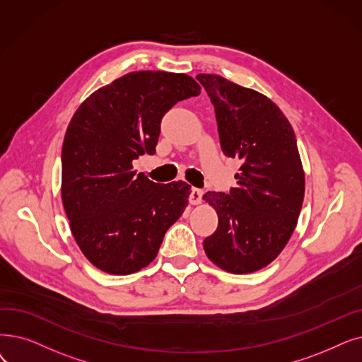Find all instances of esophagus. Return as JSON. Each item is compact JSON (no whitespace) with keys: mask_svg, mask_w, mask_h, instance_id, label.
<instances>
[{"mask_svg":"<svg viewBox=\"0 0 362 362\" xmlns=\"http://www.w3.org/2000/svg\"><path fill=\"white\" fill-rule=\"evenodd\" d=\"M202 199V191L198 189V187H192L191 189V195H189V201L191 204H194V206H197V204H199Z\"/></svg>","mask_w":362,"mask_h":362,"instance_id":"34e87169","label":"esophagus"}]
</instances>
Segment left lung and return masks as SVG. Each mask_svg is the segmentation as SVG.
Instances as JSON below:
<instances>
[{"instance_id":"left-lung-1","label":"left lung","mask_w":362,"mask_h":362,"mask_svg":"<svg viewBox=\"0 0 362 362\" xmlns=\"http://www.w3.org/2000/svg\"><path fill=\"white\" fill-rule=\"evenodd\" d=\"M197 80L214 106L223 153L241 161L237 187L202 197L218 216L204 250L226 272H256L284 250L302 210L305 171L296 136L264 94L214 74Z\"/></svg>"}]
</instances>
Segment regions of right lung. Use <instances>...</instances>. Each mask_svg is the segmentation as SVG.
<instances>
[{"mask_svg":"<svg viewBox=\"0 0 362 362\" xmlns=\"http://www.w3.org/2000/svg\"><path fill=\"white\" fill-rule=\"evenodd\" d=\"M199 93L186 74L137 71L76 109L62 146V202L78 247L98 269L130 275L146 268L185 211L189 185L155 183L133 161L155 153L168 109Z\"/></svg>","mask_w":362,"mask_h":362,"instance_id":"right-lung-1","label":"right lung"}]
</instances>
